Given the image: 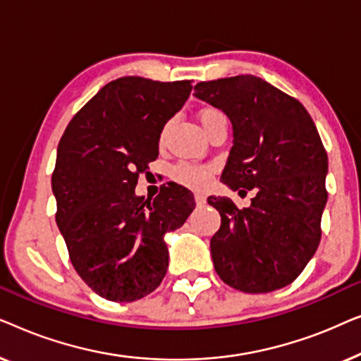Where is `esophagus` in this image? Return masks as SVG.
<instances>
[{
    "instance_id": "obj_1",
    "label": "esophagus",
    "mask_w": 361,
    "mask_h": 361,
    "mask_svg": "<svg viewBox=\"0 0 361 361\" xmlns=\"http://www.w3.org/2000/svg\"><path fill=\"white\" fill-rule=\"evenodd\" d=\"M194 199H195V204L199 205V207H200V205H205V202H207L205 195H202V194H195Z\"/></svg>"
}]
</instances>
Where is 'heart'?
Wrapping results in <instances>:
<instances>
[{"instance_id":"heart-1","label":"heart","mask_w":361,"mask_h":361,"mask_svg":"<svg viewBox=\"0 0 361 361\" xmlns=\"http://www.w3.org/2000/svg\"><path fill=\"white\" fill-rule=\"evenodd\" d=\"M221 113L215 108H205V110L200 111V123L202 126H205L212 118L219 116ZM166 136V128L161 133V140H164ZM214 174V167L207 164H192V162H179L172 167V177L177 182H180L182 185L190 187V189L200 190L205 189L207 185L210 184V177Z\"/></svg>"}]
</instances>
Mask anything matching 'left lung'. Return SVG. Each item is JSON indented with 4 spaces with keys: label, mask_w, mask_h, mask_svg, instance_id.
Listing matches in <instances>:
<instances>
[{
    "label": "left lung",
    "mask_w": 361,
    "mask_h": 361,
    "mask_svg": "<svg viewBox=\"0 0 361 361\" xmlns=\"http://www.w3.org/2000/svg\"><path fill=\"white\" fill-rule=\"evenodd\" d=\"M194 95L233 125V147L221 174L230 189L256 192L240 210L228 197H209L220 230L210 251L225 284L250 294L293 283L320 243L329 159L302 103L255 75L200 82Z\"/></svg>",
    "instance_id": "obj_1"
}]
</instances>
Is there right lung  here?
<instances>
[{"label":"right lung","instance_id":"obj_1","mask_svg":"<svg viewBox=\"0 0 361 361\" xmlns=\"http://www.w3.org/2000/svg\"><path fill=\"white\" fill-rule=\"evenodd\" d=\"M190 80L121 77L72 118L57 147L56 221L78 276L98 295L133 302L164 279V235L195 209L185 187H162L154 200L135 194L159 154L161 131L190 95Z\"/></svg>","mask_w":361,"mask_h":361}]
</instances>
